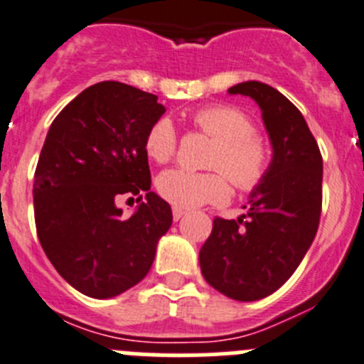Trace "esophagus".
<instances>
[{
    "mask_svg": "<svg viewBox=\"0 0 364 364\" xmlns=\"http://www.w3.org/2000/svg\"><path fill=\"white\" fill-rule=\"evenodd\" d=\"M183 215H185V210L178 208V206H174V208H172V217H174V220H179Z\"/></svg>",
    "mask_w": 364,
    "mask_h": 364,
    "instance_id": "1",
    "label": "esophagus"
}]
</instances>
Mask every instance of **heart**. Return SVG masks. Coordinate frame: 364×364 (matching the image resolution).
<instances>
[{
  "label": "heart",
  "mask_w": 364,
  "mask_h": 364,
  "mask_svg": "<svg viewBox=\"0 0 364 364\" xmlns=\"http://www.w3.org/2000/svg\"><path fill=\"white\" fill-rule=\"evenodd\" d=\"M193 125L213 140L206 166L210 172L171 168L158 176L159 196L178 208H196L230 198V181L242 192H251L266 179L271 147L255 132L253 120L235 105L217 104L196 111ZM145 154L156 163H166L178 151V132L168 118H158L145 134Z\"/></svg>",
  "instance_id": "heart-1"
}]
</instances>
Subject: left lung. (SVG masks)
Returning a JSON list of instances; mask_svg holds the SVG:
<instances>
[{
    "label": "left lung",
    "mask_w": 364,
    "mask_h": 364,
    "mask_svg": "<svg viewBox=\"0 0 364 364\" xmlns=\"http://www.w3.org/2000/svg\"><path fill=\"white\" fill-rule=\"evenodd\" d=\"M230 95L251 97L262 109L273 145L266 179L251 192L239 219H213L199 251L205 280L224 296L255 301L280 289L314 240L321 215L323 159L304 114L280 91L257 80Z\"/></svg>",
    "instance_id": "left-lung-1"
}]
</instances>
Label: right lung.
<instances>
[{
    "label": "right lung",
    "instance_id": "1",
    "mask_svg": "<svg viewBox=\"0 0 364 364\" xmlns=\"http://www.w3.org/2000/svg\"><path fill=\"white\" fill-rule=\"evenodd\" d=\"M165 107L158 97L105 80L77 95L55 117L33 183L39 242L57 273L91 298H113L151 269L171 205L151 192L145 134ZM146 193L131 218L120 197Z\"/></svg>",
    "mask_w": 364,
    "mask_h": 364
}]
</instances>
